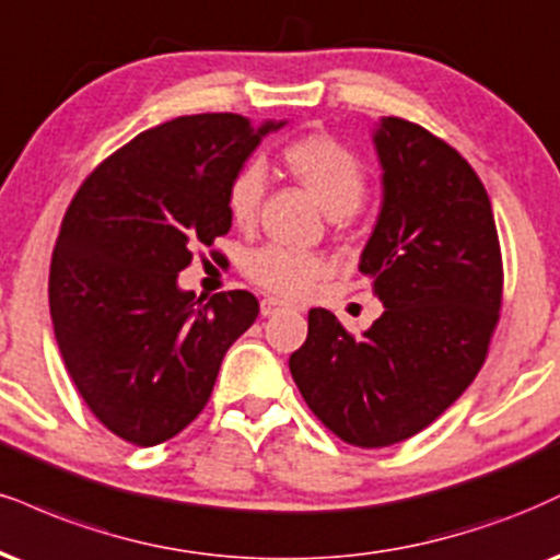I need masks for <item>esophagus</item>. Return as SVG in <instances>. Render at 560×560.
Segmentation results:
<instances>
[{"mask_svg": "<svg viewBox=\"0 0 560 560\" xmlns=\"http://www.w3.org/2000/svg\"><path fill=\"white\" fill-rule=\"evenodd\" d=\"M281 310H287V302H281L279 298H262L260 300V315H262V318H271V315L281 313Z\"/></svg>", "mask_w": 560, "mask_h": 560, "instance_id": "34e87169", "label": "esophagus"}]
</instances>
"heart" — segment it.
Masks as SVG:
<instances>
[{"instance_id": "heart-1", "label": "heart", "mask_w": 560, "mask_h": 560, "mask_svg": "<svg viewBox=\"0 0 560 560\" xmlns=\"http://www.w3.org/2000/svg\"><path fill=\"white\" fill-rule=\"evenodd\" d=\"M281 161L328 213H349L362 203L368 187L365 166L331 135H302L289 140L281 151ZM262 190H266V174L255 161L232 174L226 185V211L234 224H250L258 213ZM245 273L266 292L302 298L331 273V260L323 253L268 242L247 253Z\"/></svg>"}]
</instances>
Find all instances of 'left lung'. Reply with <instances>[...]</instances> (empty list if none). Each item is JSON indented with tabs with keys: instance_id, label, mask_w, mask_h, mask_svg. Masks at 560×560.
I'll return each mask as SVG.
<instances>
[{
	"instance_id": "8db88e82",
	"label": "left lung",
	"mask_w": 560,
	"mask_h": 560,
	"mask_svg": "<svg viewBox=\"0 0 560 560\" xmlns=\"http://www.w3.org/2000/svg\"><path fill=\"white\" fill-rule=\"evenodd\" d=\"M373 143L383 200L360 271L386 310L362 336L310 310L305 345L289 357L307 407L360 448L407 441L459 399L503 292L493 208L462 153L399 117H383Z\"/></svg>"
}]
</instances>
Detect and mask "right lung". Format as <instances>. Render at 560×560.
Returning <instances> with one entry per match:
<instances>
[{
    "label": "right lung",
    "instance_id": "right-lung-1",
    "mask_svg": "<svg viewBox=\"0 0 560 560\" xmlns=\"http://www.w3.org/2000/svg\"><path fill=\"white\" fill-rule=\"evenodd\" d=\"M284 125L177 117L112 153L67 208L49 271L54 336L88 409L135 446L203 412L226 349L258 318L245 289L203 305L177 276L232 229L229 179Z\"/></svg>",
    "mask_w": 560,
    "mask_h": 560
}]
</instances>
